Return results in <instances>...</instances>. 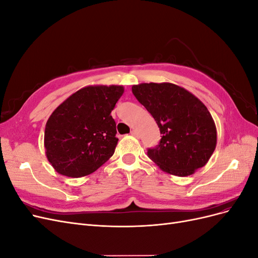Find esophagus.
I'll return each mask as SVG.
<instances>
[{
  "label": "esophagus",
  "instance_id": "1",
  "mask_svg": "<svg viewBox=\"0 0 258 258\" xmlns=\"http://www.w3.org/2000/svg\"><path fill=\"white\" fill-rule=\"evenodd\" d=\"M131 135L134 136V137H137V138H139V132L136 130V129H134V130H131Z\"/></svg>",
  "mask_w": 258,
  "mask_h": 258
}]
</instances>
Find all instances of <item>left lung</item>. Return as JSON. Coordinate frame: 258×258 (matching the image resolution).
Masks as SVG:
<instances>
[{
    "label": "left lung",
    "mask_w": 258,
    "mask_h": 258,
    "mask_svg": "<svg viewBox=\"0 0 258 258\" xmlns=\"http://www.w3.org/2000/svg\"><path fill=\"white\" fill-rule=\"evenodd\" d=\"M132 93L158 124L161 139L147 156L166 172L187 176L204 167L216 146V128L207 106L170 83L132 86Z\"/></svg>",
    "instance_id": "8db88e82"
}]
</instances>
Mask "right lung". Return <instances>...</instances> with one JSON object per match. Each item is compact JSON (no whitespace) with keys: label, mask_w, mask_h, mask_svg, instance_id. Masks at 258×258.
Instances as JSON below:
<instances>
[{"label":"right lung","mask_w":258,"mask_h":258,"mask_svg":"<svg viewBox=\"0 0 258 258\" xmlns=\"http://www.w3.org/2000/svg\"><path fill=\"white\" fill-rule=\"evenodd\" d=\"M121 86H95L76 91L46 123V155L58 173L88 175L113 156L118 139L111 112L122 96Z\"/></svg>","instance_id":"add662e5"}]
</instances>
